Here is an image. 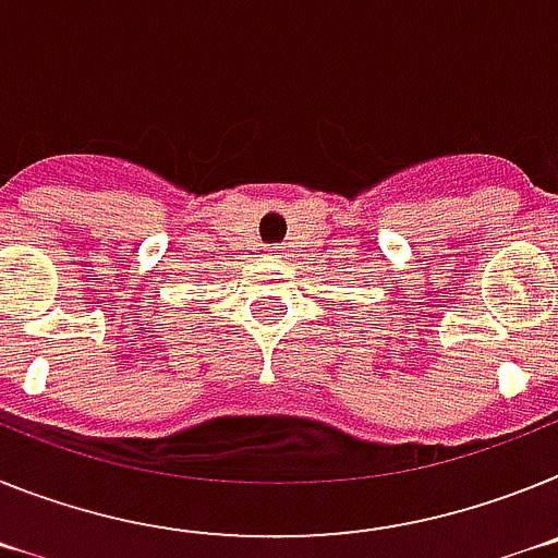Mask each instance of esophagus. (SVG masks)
I'll use <instances>...</instances> for the list:
<instances>
[{"label": "esophagus", "mask_w": 558, "mask_h": 558, "mask_svg": "<svg viewBox=\"0 0 558 558\" xmlns=\"http://www.w3.org/2000/svg\"><path fill=\"white\" fill-rule=\"evenodd\" d=\"M269 258H283V250L280 246H269Z\"/></svg>", "instance_id": "obj_1"}]
</instances>
